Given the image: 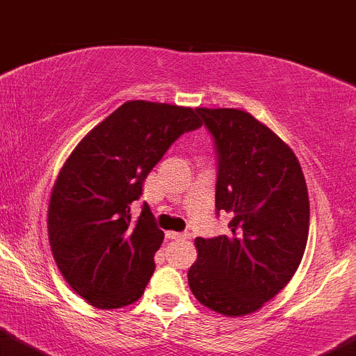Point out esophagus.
<instances>
[{"mask_svg": "<svg viewBox=\"0 0 356 356\" xmlns=\"http://www.w3.org/2000/svg\"><path fill=\"white\" fill-rule=\"evenodd\" d=\"M166 238L168 239H190V232H166Z\"/></svg>", "mask_w": 356, "mask_h": 356, "instance_id": "34e87169", "label": "esophagus"}]
</instances>
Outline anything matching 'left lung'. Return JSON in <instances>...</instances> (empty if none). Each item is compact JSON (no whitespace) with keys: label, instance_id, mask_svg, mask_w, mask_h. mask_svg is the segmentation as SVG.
Segmentation results:
<instances>
[{"label":"left lung","instance_id":"left-lung-1","mask_svg":"<svg viewBox=\"0 0 356 356\" xmlns=\"http://www.w3.org/2000/svg\"><path fill=\"white\" fill-rule=\"evenodd\" d=\"M218 159L216 213L229 236L197 238L188 284L202 305L246 316L277 296L302 262L310 206L293 150L246 111L198 108Z\"/></svg>","mask_w":356,"mask_h":356}]
</instances>
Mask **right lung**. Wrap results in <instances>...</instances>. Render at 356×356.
Returning a JSON list of instances; mask_svg holds the SVG:
<instances>
[{
  "label": "right lung",
  "mask_w": 356,
  "mask_h": 356,
  "mask_svg": "<svg viewBox=\"0 0 356 356\" xmlns=\"http://www.w3.org/2000/svg\"><path fill=\"white\" fill-rule=\"evenodd\" d=\"M202 126L197 110L129 101L104 118L63 165L49 202V243L72 289L97 309L136 302L165 234L149 204H131L172 143Z\"/></svg>",
  "instance_id": "obj_1"
}]
</instances>
